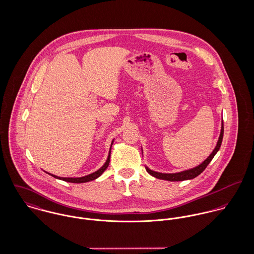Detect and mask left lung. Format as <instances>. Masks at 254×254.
Returning a JSON list of instances; mask_svg holds the SVG:
<instances>
[{
    "label": "left lung",
    "instance_id": "1",
    "mask_svg": "<svg viewBox=\"0 0 254 254\" xmlns=\"http://www.w3.org/2000/svg\"><path fill=\"white\" fill-rule=\"evenodd\" d=\"M223 134H224V125L222 123V127H221V133H220V137L218 140L217 145L214 148V150L212 151V153L198 166L190 169V170H186L180 173H173V174H165V173H158L155 171H151L150 169H148L147 167H145L146 171L148 174H150L151 176L157 178V179H161V180H167V181H184V180H190V179H193L196 176H198L201 172L204 171V169L207 167V165L210 163V161L212 160V158L214 157V155L216 154L221 144H222V140H223Z\"/></svg>",
    "mask_w": 254,
    "mask_h": 254
}]
</instances>
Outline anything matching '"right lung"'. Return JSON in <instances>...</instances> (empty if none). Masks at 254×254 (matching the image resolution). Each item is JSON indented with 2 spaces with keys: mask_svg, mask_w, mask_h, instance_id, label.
I'll return each instance as SVG.
<instances>
[{
  "mask_svg": "<svg viewBox=\"0 0 254 254\" xmlns=\"http://www.w3.org/2000/svg\"><path fill=\"white\" fill-rule=\"evenodd\" d=\"M112 144H113V142L111 143V145H112ZM110 150H109V157H108L106 163L104 164V166L102 168H100L98 171H96V172H94V173H92L90 175H87V176H84V177H80V178H61V177H58L56 175H52V174H50V175H52L53 177H55L57 179H60V180H63V181L69 182V183H77L78 184V183H86V182L93 181V180L99 178L104 173V171L109 167V159H110Z\"/></svg>",
  "mask_w": 254,
  "mask_h": 254,
  "instance_id": "add662e5",
  "label": "right lung"
}]
</instances>
